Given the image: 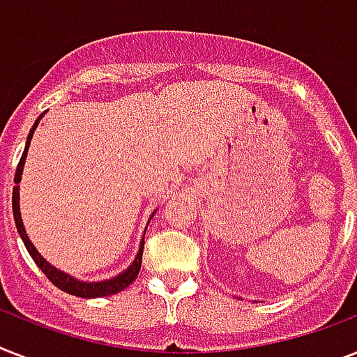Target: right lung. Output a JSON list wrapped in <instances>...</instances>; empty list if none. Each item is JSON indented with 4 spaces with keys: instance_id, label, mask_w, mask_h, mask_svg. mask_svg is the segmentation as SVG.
Segmentation results:
<instances>
[{
    "instance_id": "obj_1",
    "label": "right lung",
    "mask_w": 357,
    "mask_h": 357,
    "mask_svg": "<svg viewBox=\"0 0 357 357\" xmlns=\"http://www.w3.org/2000/svg\"><path fill=\"white\" fill-rule=\"evenodd\" d=\"M44 114L46 113H42L40 116L36 119V122L33 123V128H31L29 135H27V140H25V150L24 153H22V159H20L18 162L16 174H14V183L16 185H14V189H13V215H14V222H16V229H18L20 237H22V241H24L25 248H27L29 255L33 257V261H35L36 265H38V268L46 274L47 280H50L55 287L61 289V291H64V293H68V294H74V296H81V298H102V296H109V294L120 293V291H123L128 285H131V283L135 282V278L139 276L140 263H142V250H144V237L140 238L139 252H137V255H135L133 263H131L126 271H122L120 274H116V276L109 278V280H102V282H83V280H77V278L70 276V274H66L64 271H59L57 266H53L52 263H47V261L40 255V252L33 246V243L29 241V235H27V231H25L24 222H22V213H20V181H22V174H24L25 157H27V150H29L31 139H33V133H35L36 126H38V122H40ZM155 211L151 213V217L155 215ZM150 220H148V224H150ZM146 228H148V226H146ZM144 234H146V229H144Z\"/></svg>"
}]
</instances>
